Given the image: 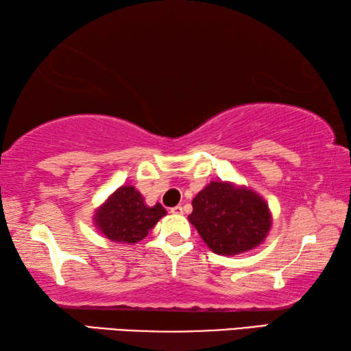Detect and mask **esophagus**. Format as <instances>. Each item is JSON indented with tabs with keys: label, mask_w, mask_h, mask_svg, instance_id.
Here are the masks:
<instances>
[{
	"label": "esophagus",
	"mask_w": 351,
	"mask_h": 351,
	"mask_svg": "<svg viewBox=\"0 0 351 351\" xmlns=\"http://www.w3.org/2000/svg\"><path fill=\"white\" fill-rule=\"evenodd\" d=\"M169 211H171L172 214H183V208H182L180 205H177V206H172Z\"/></svg>",
	"instance_id": "1"
}]
</instances>
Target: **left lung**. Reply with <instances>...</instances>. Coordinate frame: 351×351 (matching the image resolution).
Here are the masks:
<instances>
[{"label":"left lung","instance_id":"1","mask_svg":"<svg viewBox=\"0 0 351 351\" xmlns=\"http://www.w3.org/2000/svg\"><path fill=\"white\" fill-rule=\"evenodd\" d=\"M189 222L216 254L236 256L261 245L271 228L267 202L247 186L211 182L193 200Z\"/></svg>","mask_w":351,"mask_h":351}]
</instances>
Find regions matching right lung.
<instances>
[{
    "label": "right lung",
    "mask_w": 351,
    "mask_h": 351,
    "mask_svg": "<svg viewBox=\"0 0 351 351\" xmlns=\"http://www.w3.org/2000/svg\"><path fill=\"white\" fill-rule=\"evenodd\" d=\"M166 214L156 204L147 206L143 195L131 185L120 186L94 214V223L103 236L119 243H137Z\"/></svg>",
    "instance_id": "1"
}]
</instances>
